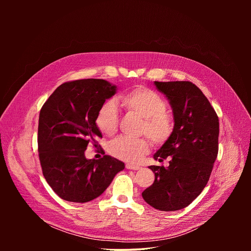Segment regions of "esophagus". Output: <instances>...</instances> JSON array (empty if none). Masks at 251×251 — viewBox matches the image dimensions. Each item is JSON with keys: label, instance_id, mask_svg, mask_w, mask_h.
<instances>
[{"label": "esophagus", "instance_id": "1", "mask_svg": "<svg viewBox=\"0 0 251 251\" xmlns=\"http://www.w3.org/2000/svg\"><path fill=\"white\" fill-rule=\"evenodd\" d=\"M126 169H128V170H134V171H136V170H139V169H140V167H139V166H137V165L126 164Z\"/></svg>", "mask_w": 251, "mask_h": 251}]
</instances>
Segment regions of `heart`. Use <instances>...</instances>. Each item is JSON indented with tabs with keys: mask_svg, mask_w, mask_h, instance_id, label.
<instances>
[{
	"mask_svg": "<svg viewBox=\"0 0 251 251\" xmlns=\"http://www.w3.org/2000/svg\"><path fill=\"white\" fill-rule=\"evenodd\" d=\"M121 105L128 111L143 118L141 134L148 137L156 144H163L172 135L174 121L166 112V102L156 91L139 85L119 97ZM95 123L99 131L107 136L113 135L118 128L119 113L114 101H105L98 109ZM110 154L120 160L137 163L150 151V142L146 138L131 139L122 137L110 146Z\"/></svg>",
	"mask_w": 251,
	"mask_h": 251,
	"instance_id": "obj_1",
	"label": "heart"
}]
</instances>
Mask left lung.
<instances>
[{
    "label": "left lung",
    "instance_id": "8db88e82",
    "mask_svg": "<svg viewBox=\"0 0 251 251\" xmlns=\"http://www.w3.org/2000/svg\"><path fill=\"white\" fill-rule=\"evenodd\" d=\"M170 102L174 115L171 137L155 153L169 167L150 166L153 185L142 193L156 209L174 211L188 206L206 186L219 152V117L201 90L190 81H155Z\"/></svg>",
    "mask_w": 251,
    "mask_h": 251
}]
</instances>
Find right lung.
Returning <instances> with one entry per match:
<instances>
[{"label": "right lung", "instance_id": "add662e5", "mask_svg": "<svg viewBox=\"0 0 251 251\" xmlns=\"http://www.w3.org/2000/svg\"><path fill=\"white\" fill-rule=\"evenodd\" d=\"M117 87L104 79H80L59 85L43 105L38 130L44 176L62 200L87 202L109 187L123 162L104 155L86 159L89 143L98 147L101 132L95 118L100 106ZM100 147V145H99Z\"/></svg>", "mask_w": 251, "mask_h": 251}]
</instances>
